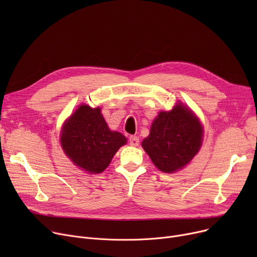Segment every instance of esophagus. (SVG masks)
<instances>
[{
	"instance_id": "esophagus-1",
	"label": "esophagus",
	"mask_w": 257,
	"mask_h": 257,
	"mask_svg": "<svg viewBox=\"0 0 257 257\" xmlns=\"http://www.w3.org/2000/svg\"><path fill=\"white\" fill-rule=\"evenodd\" d=\"M129 143H130L131 146L137 147V146H139V144H140V138L137 137V136H131V137L129 138Z\"/></svg>"
}]
</instances>
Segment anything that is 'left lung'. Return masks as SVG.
<instances>
[{
	"label": "left lung",
	"instance_id": "left-lung-1",
	"mask_svg": "<svg viewBox=\"0 0 257 257\" xmlns=\"http://www.w3.org/2000/svg\"><path fill=\"white\" fill-rule=\"evenodd\" d=\"M203 129L194 113L181 104L161 111L142 146L157 169L173 173L182 169L199 152Z\"/></svg>",
	"mask_w": 257,
	"mask_h": 257
}]
</instances>
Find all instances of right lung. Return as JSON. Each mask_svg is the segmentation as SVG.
I'll use <instances>...</instances> for the list:
<instances>
[{"label": "right lung", "instance_id": "obj_1", "mask_svg": "<svg viewBox=\"0 0 257 257\" xmlns=\"http://www.w3.org/2000/svg\"><path fill=\"white\" fill-rule=\"evenodd\" d=\"M62 149L73 163L88 173H101L119 149L126 138L110 131L101 114L100 108L79 106L62 128Z\"/></svg>", "mask_w": 257, "mask_h": 257}]
</instances>
